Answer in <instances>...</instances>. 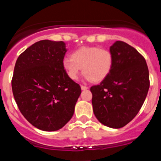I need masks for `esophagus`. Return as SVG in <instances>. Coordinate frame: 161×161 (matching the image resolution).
Segmentation results:
<instances>
[{"mask_svg": "<svg viewBox=\"0 0 161 161\" xmlns=\"http://www.w3.org/2000/svg\"><path fill=\"white\" fill-rule=\"evenodd\" d=\"M80 88H81L82 90H85V89H89V87H87V86H85V85H81V86H80Z\"/></svg>", "mask_w": 161, "mask_h": 161, "instance_id": "1", "label": "esophagus"}]
</instances>
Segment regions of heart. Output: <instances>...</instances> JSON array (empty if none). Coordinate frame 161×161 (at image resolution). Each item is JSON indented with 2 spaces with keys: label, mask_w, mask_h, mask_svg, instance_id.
Wrapping results in <instances>:
<instances>
[{
  "label": "heart",
  "mask_w": 161,
  "mask_h": 161,
  "mask_svg": "<svg viewBox=\"0 0 161 161\" xmlns=\"http://www.w3.org/2000/svg\"><path fill=\"white\" fill-rule=\"evenodd\" d=\"M111 52L98 47H81L71 54V57L63 60V67L68 76L76 80L81 72L85 78L93 82H100L109 75L113 68Z\"/></svg>",
  "instance_id": "b5f03b06"
}]
</instances>
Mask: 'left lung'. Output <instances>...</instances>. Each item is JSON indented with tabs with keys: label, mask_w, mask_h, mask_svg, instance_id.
<instances>
[{
	"label": "left lung",
	"mask_w": 161,
	"mask_h": 161,
	"mask_svg": "<svg viewBox=\"0 0 161 161\" xmlns=\"http://www.w3.org/2000/svg\"><path fill=\"white\" fill-rule=\"evenodd\" d=\"M112 70L100 85L90 88L93 113L98 121L112 128L129 123L141 109L150 86L144 57L123 41L110 47Z\"/></svg>",
	"instance_id": "left-lung-1"
}]
</instances>
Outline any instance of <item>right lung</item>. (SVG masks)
<instances>
[{
  "label": "right lung",
  "mask_w": 161,
  "mask_h": 161,
  "mask_svg": "<svg viewBox=\"0 0 161 161\" xmlns=\"http://www.w3.org/2000/svg\"><path fill=\"white\" fill-rule=\"evenodd\" d=\"M62 41L35 42L18 56L12 78L18 107L34 126L45 131L62 128L72 119L81 93L63 67Z\"/></svg>",
  "instance_id": "right-lung-1"
}]
</instances>
